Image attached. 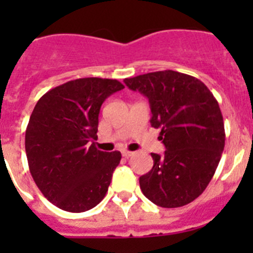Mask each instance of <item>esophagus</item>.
Wrapping results in <instances>:
<instances>
[{
    "label": "esophagus",
    "instance_id": "esophagus-1",
    "mask_svg": "<svg viewBox=\"0 0 253 253\" xmlns=\"http://www.w3.org/2000/svg\"><path fill=\"white\" fill-rule=\"evenodd\" d=\"M122 154H123V157L128 158V157H130L131 154H133V152H130V151H123Z\"/></svg>",
    "mask_w": 253,
    "mask_h": 253
}]
</instances>
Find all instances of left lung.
Masks as SVG:
<instances>
[{
	"mask_svg": "<svg viewBox=\"0 0 253 253\" xmlns=\"http://www.w3.org/2000/svg\"><path fill=\"white\" fill-rule=\"evenodd\" d=\"M147 96L151 124L160 128L163 156L151 153L153 167L139 177L142 193L162 208L194 202L213 178L224 149L225 131L218 101L200 80L176 71L125 78Z\"/></svg>",
	"mask_w": 253,
	"mask_h": 253,
	"instance_id": "1",
	"label": "left lung"
}]
</instances>
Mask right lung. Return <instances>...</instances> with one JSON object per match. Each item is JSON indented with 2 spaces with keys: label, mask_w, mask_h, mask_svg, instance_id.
Returning a JSON list of instances; mask_svg holds the SVG:
<instances>
[{
  "label": "right lung",
  "mask_w": 253,
  "mask_h": 253,
  "mask_svg": "<svg viewBox=\"0 0 253 253\" xmlns=\"http://www.w3.org/2000/svg\"><path fill=\"white\" fill-rule=\"evenodd\" d=\"M124 88L118 80L78 78L44 93L25 131L29 169L51 204L71 213L92 209L105 198L119 151H99L100 107Z\"/></svg>",
  "instance_id": "1"
}]
</instances>
